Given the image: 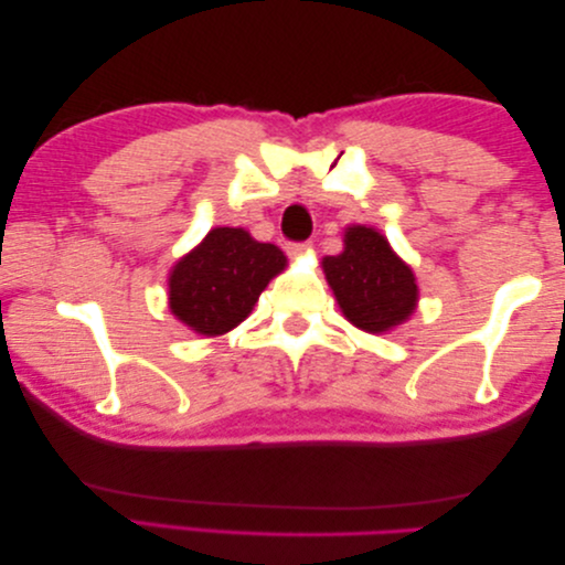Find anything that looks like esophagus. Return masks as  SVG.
<instances>
[{"label": "esophagus", "mask_w": 565, "mask_h": 565, "mask_svg": "<svg viewBox=\"0 0 565 565\" xmlns=\"http://www.w3.org/2000/svg\"><path fill=\"white\" fill-rule=\"evenodd\" d=\"M288 249L292 255H300V253H308L310 249V243H292V245H288Z\"/></svg>", "instance_id": "34e87169"}]
</instances>
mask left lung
Returning a JSON list of instances; mask_svg holds the SVG:
<instances>
[{
	"label": "left lung",
	"instance_id": "1",
	"mask_svg": "<svg viewBox=\"0 0 565 565\" xmlns=\"http://www.w3.org/2000/svg\"><path fill=\"white\" fill-rule=\"evenodd\" d=\"M322 270L343 316L365 332L393 330L418 305L411 265L373 227H348L343 253L322 257Z\"/></svg>",
	"mask_w": 565,
	"mask_h": 565
}]
</instances>
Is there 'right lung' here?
Returning a JSON list of instances; mask_svg holds the SVG:
<instances>
[{"instance_id":"obj_1","label":"right lung","mask_w":565,"mask_h":565,"mask_svg":"<svg viewBox=\"0 0 565 565\" xmlns=\"http://www.w3.org/2000/svg\"><path fill=\"white\" fill-rule=\"evenodd\" d=\"M288 267L280 247L257 243L243 227H215L170 273V310L200 335L237 328L277 273Z\"/></svg>"}]
</instances>
